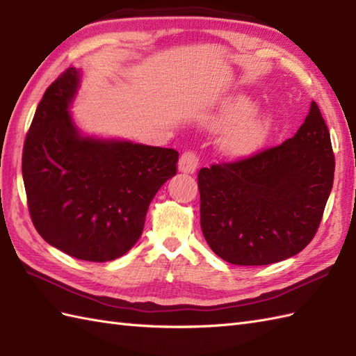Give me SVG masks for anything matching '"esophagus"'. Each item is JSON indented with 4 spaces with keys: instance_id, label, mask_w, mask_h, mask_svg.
<instances>
[{
    "instance_id": "obj_1",
    "label": "esophagus",
    "mask_w": 356,
    "mask_h": 356,
    "mask_svg": "<svg viewBox=\"0 0 356 356\" xmlns=\"http://www.w3.org/2000/svg\"><path fill=\"white\" fill-rule=\"evenodd\" d=\"M199 166V156L195 151H185L179 159V170L182 172H194Z\"/></svg>"
}]
</instances>
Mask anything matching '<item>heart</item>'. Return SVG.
<instances>
[{"instance_id":"obj_1","label":"heart","mask_w":356,"mask_h":356,"mask_svg":"<svg viewBox=\"0 0 356 356\" xmlns=\"http://www.w3.org/2000/svg\"><path fill=\"white\" fill-rule=\"evenodd\" d=\"M252 108V104L246 97H236L223 105L220 111V124L229 125L243 119ZM264 128H266V118L264 116H252L240 124L232 127L225 136L223 145L231 154H248L259 145Z\"/></svg>"}]
</instances>
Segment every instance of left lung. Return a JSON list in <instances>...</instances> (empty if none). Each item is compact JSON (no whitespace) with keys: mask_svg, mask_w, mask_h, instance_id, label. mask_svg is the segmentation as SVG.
I'll return each instance as SVG.
<instances>
[{"mask_svg":"<svg viewBox=\"0 0 356 356\" xmlns=\"http://www.w3.org/2000/svg\"><path fill=\"white\" fill-rule=\"evenodd\" d=\"M335 157L318 105L282 145L199 171L200 226L225 261L263 266L311 243L334 185Z\"/></svg>","mask_w":356,"mask_h":356,"instance_id":"obj_1","label":"left lung"}]
</instances>
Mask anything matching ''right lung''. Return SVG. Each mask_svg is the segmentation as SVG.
<instances>
[{"label":"right lung","instance_id":"1","mask_svg":"<svg viewBox=\"0 0 356 356\" xmlns=\"http://www.w3.org/2000/svg\"><path fill=\"white\" fill-rule=\"evenodd\" d=\"M81 74L67 69L45 90L22 149L29 213L49 245L110 261L139 240L151 200L177 172L172 148L82 136L69 111Z\"/></svg>","mask_w":356,"mask_h":356}]
</instances>
